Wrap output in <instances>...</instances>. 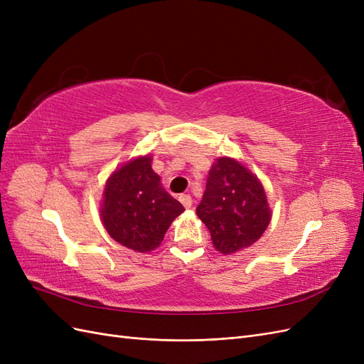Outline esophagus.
Here are the masks:
<instances>
[{
  "mask_svg": "<svg viewBox=\"0 0 364 364\" xmlns=\"http://www.w3.org/2000/svg\"><path fill=\"white\" fill-rule=\"evenodd\" d=\"M179 200H181V203H182L186 209H190L191 205H193V199H191L190 194H182V196H179Z\"/></svg>",
  "mask_w": 364,
  "mask_h": 364,
  "instance_id": "obj_1",
  "label": "esophagus"
}]
</instances>
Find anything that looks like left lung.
I'll use <instances>...</instances> for the list:
<instances>
[{"label": "left lung", "mask_w": 364, "mask_h": 364, "mask_svg": "<svg viewBox=\"0 0 364 364\" xmlns=\"http://www.w3.org/2000/svg\"><path fill=\"white\" fill-rule=\"evenodd\" d=\"M196 211L211 234L214 247L225 255L252 246L270 223L261 182L230 158H220L213 165Z\"/></svg>", "instance_id": "1"}]
</instances>
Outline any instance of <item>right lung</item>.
Here are the masks:
<instances>
[{
    "label": "right lung",
    "instance_id": "1",
    "mask_svg": "<svg viewBox=\"0 0 364 364\" xmlns=\"http://www.w3.org/2000/svg\"><path fill=\"white\" fill-rule=\"evenodd\" d=\"M183 211L182 203L162 188L150 156L129 161L107 179L103 225L109 235L132 250L158 247L173 220Z\"/></svg>",
    "mask_w": 364,
    "mask_h": 364
}]
</instances>
